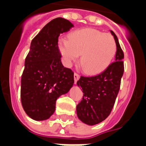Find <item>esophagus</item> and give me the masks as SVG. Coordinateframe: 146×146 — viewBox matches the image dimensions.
I'll return each instance as SVG.
<instances>
[{"instance_id": "1", "label": "esophagus", "mask_w": 146, "mask_h": 146, "mask_svg": "<svg viewBox=\"0 0 146 146\" xmlns=\"http://www.w3.org/2000/svg\"><path fill=\"white\" fill-rule=\"evenodd\" d=\"M79 79H80V75H79L78 73H74V83H75V84L77 83V81L79 80Z\"/></svg>"}]
</instances>
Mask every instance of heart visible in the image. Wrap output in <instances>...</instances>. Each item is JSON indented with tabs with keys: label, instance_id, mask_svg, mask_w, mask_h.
<instances>
[{
	"label": "heart",
	"instance_id": "heart-1",
	"mask_svg": "<svg viewBox=\"0 0 146 146\" xmlns=\"http://www.w3.org/2000/svg\"><path fill=\"white\" fill-rule=\"evenodd\" d=\"M59 49L64 63L70 66L78 59L87 74H98L106 70L117 52V45L110 34L94 29H84L72 32L67 38L59 40Z\"/></svg>",
	"mask_w": 146,
	"mask_h": 146
}]
</instances>
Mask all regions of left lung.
Masks as SVG:
<instances>
[{
  "instance_id": "left-lung-1",
  "label": "left lung",
  "mask_w": 146,
  "mask_h": 146,
  "mask_svg": "<svg viewBox=\"0 0 146 146\" xmlns=\"http://www.w3.org/2000/svg\"><path fill=\"white\" fill-rule=\"evenodd\" d=\"M111 33L117 45L115 61L97 76H81L77 81V86L82 88L84 96L76 106V114L82 122L89 125L103 121L111 114L124 73V52L116 35L112 31Z\"/></svg>"
}]
</instances>
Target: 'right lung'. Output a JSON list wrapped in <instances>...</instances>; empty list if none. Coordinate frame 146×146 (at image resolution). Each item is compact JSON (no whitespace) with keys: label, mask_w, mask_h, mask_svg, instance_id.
<instances>
[{"label":"right lung","mask_w":146,"mask_h":146,"mask_svg":"<svg viewBox=\"0 0 146 146\" xmlns=\"http://www.w3.org/2000/svg\"><path fill=\"white\" fill-rule=\"evenodd\" d=\"M73 27L66 19L55 18L31 42L21 76V100L25 113L33 120L51 117L57 99L73 87V72L62 64L58 47L59 35Z\"/></svg>","instance_id":"1"}]
</instances>
